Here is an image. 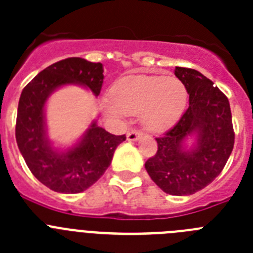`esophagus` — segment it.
I'll use <instances>...</instances> for the list:
<instances>
[{"label": "esophagus", "instance_id": "obj_1", "mask_svg": "<svg viewBox=\"0 0 253 253\" xmlns=\"http://www.w3.org/2000/svg\"><path fill=\"white\" fill-rule=\"evenodd\" d=\"M142 135H143L142 131H139V130H131V131H129L128 134H126V138H128L129 142H135V140L139 139V138L142 137Z\"/></svg>", "mask_w": 253, "mask_h": 253}]
</instances>
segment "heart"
<instances>
[{
	"label": "heart",
	"instance_id": "1",
	"mask_svg": "<svg viewBox=\"0 0 253 253\" xmlns=\"http://www.w3.org/2000/svg\"><path fill=\"white\" fill-rule=\"evenodd\" d=\"M187 90L175 77L135 75L126 76L114 84L111 99L102 100V111L120 120L126 114H142L148 130L162 133L171 129L185 113Z\"/></svg>",
	"mask_w": 253,
	"mask_h": 253
}]
</instances>
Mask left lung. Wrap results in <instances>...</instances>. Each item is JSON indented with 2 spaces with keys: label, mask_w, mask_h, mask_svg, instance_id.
<instances>
[{
  "label": "left lung",
  "mask_w": 253,
  "mask_h": 253,
  "mask_svg": "<svg viewBox=\"0 0 253 253\" xmlns=\"http://www.w3.org/2000/svg\"><path fill=\"white\" fill-rule=\"evenodd\" d=\"M186 87L189 107L177 124L156 138L157 153L146 162L149 177L166 194L191 195L204 189L224 169L234 146L232 114L227 96L204 75L176 67ZM194 137L191 147L186 140Z\"/></svg>",
  "instance_id": "8db88e82"
}]
</instances>
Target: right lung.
Here are the masks:
<instances>
[{
  "label": "right lung",
  "instance_id": "add662e5",
  "mask_svg": "<svg viewBox=\"0 0 253 253\" xmlns=\"http://www.w3.org/2000/svg\"><path fill=\"white\" fill-rule=\"evenodd\" d=\"M104 82L101 63L72 57L46 67L22 90L17 107L16 142L31 173L53 191L82 193L110 166L114 152L126 138L114 135L91 123L75 146L53 147L46 134L45 104L49 96L66 84H80L100 95Z\"/></svg>",
  "mask_w": 253,
  "mask_h": 253
}]
</instances>
